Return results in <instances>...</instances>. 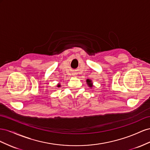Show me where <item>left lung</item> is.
Returning <instances> with one entry per match:
<instances>
[{
  "label": "left lung",
  "mask_w": 150,
  "mask_h": 150,
  "mask_svg": "<svg viewBox=\"0 0 150 150\" xmlns=\"http://www.w3.org/2000/svg\"><path fill=\"white\" fill-rule=\"evenodd\" d=\"M86 82H87V85H88V86L89 87L92 88V87H93L92 82V80H91V79H87V80H86Z\"/></svg>",
  "instance_id": "1"
}]
</instances>
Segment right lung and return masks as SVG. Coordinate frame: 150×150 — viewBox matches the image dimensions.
I'll list each match as a JSON object with an SVG mask.
<instances>
[{
  "mask_svg": "<svg viewBox=\"0 0 150 150\" xmlns=\"http://www.w3.org/2000/svg\"><path fill=\"white\" fill-rule=\"evenodd\" d=\"M60 86H61L60 84L58 83V85H57V87H60Z\"/></svg>",
  "mask_w": 150,
  "mask_h": 150,
  "instance_id": "right-lung-1",
  "label": "right lung"
}]
</instances>
